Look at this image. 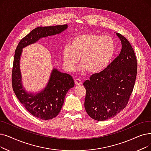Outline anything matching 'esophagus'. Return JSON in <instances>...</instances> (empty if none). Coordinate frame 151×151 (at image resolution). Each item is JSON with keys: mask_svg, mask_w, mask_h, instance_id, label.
Instances as JSON below:
<instances>
[{"mask_svg": "<svg viewBox=\"0 0 151 151\" xmlns=\"http://www.w3.org/2000/svg\"><path fill=\"white\" fill-rule=\"evenodd\" d=\"M75 83L76 85L82 84V81H81L80 79H79V78H76V79L75 80Z\"/></svg>", "mask_w": 151, "mask_h": 151, "instance_id": "1", "label": "esophagus"}]
</instances>
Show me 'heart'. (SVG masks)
I'll return each mask as SVG.
<instances>
[{
	"label": "heart",
	"mask_w": 151,
	"mask_h": 151,
	"mask_svg": "<svg viewBox=\"0 0 151 151\" xmlns=\"http://www.w3.org/2000/svg\"><path fill=\"white\" fill-rule=\"evenodd\" d=\"M116 49L114 39L109 36L93 33L75 36L71 44H65L62 50L64 66L73 71L80 57V70L90 73L100 72L112 60Z\"/></svg>",
	"instance_id": "b5f03b06"
}]
</instances>
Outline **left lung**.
Masks as SVG:
<instances>
[{
  "label": "left lung",
  "instance_id": "8db88e82",
  "mask_svg": "<svg viewBox=\"0 0 151 151\" xmlns=\"http://www.w3.org/2000/svg\"><path fill=\"white\" fill-rule=\"evenodd\" d=\"M116 35L122 45L119 55L83 83L86 90L85 110L97 121L113 118L125 107L135 83L137 63L134 52L125 37Z\"/></svg>",
  "mask_w": 151,
  "mask_h": 151
}]
</instances>
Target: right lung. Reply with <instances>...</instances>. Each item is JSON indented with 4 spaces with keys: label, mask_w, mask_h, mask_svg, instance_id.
<instances>
[{
    "label": "right lung",
    "mask_w": 151,
    "mask_h": 151,
    "mask_svg": "<svg viewBox=\"0 0 151 151\" xmlns=\"http://www.w3.org/2000/svg\"><path fill=\"white\" fill-rule=\"evenodd\" d=\"M67 28V24L36 28L19 41L15 52L12 76L13 90L24 108L42 120L52 119L59 114L68 91L75 86L74 80L71 75L54 68L48 83L42 91L37 93H28L22 82L20 57L25 47L36 43L41 38L60 34Z\"/></svg>",
    "instance_id": "1"
}]
</instances>
